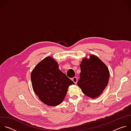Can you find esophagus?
Instances as JSON below:
<instances>
[{
	"label": "esophagus",
	"instance_id": "1",
	"mask_svg": "<svg viewBox=\"0 0 131 131\" xmlns=\"http://www.w3.org/2000/svg\"><path fill=\"white\" fill-rule=\"evenodd\" d=\"M72 80L73 81V82L74 83H75V84H76V83H77V81H78L77 78V77H73V78L72 79Z\"/></svg>",
	"mask_w": 131,
	"mask_h": 131
}]
</instances>
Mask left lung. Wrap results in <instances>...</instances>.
I'll return each mask as SVG.
<instances>
[{
  "instance_id": "obj_1",
  "label": "left lung",
  "mask_w": 131,
  "mask_h": 131,
  "mask_svg": "<svg viewBox=\"0 0 131 131\" xmlns=\"http://www.w3.org/2000/svg\"><path fill=\"white\" fill-rule=\"evenodd\" d=\"M84 58L80 65L81 72L77 84L87 96L95 99L99 96L107 86L110 73L107 66L94 55Z\"/></svg>"
}]
</instances>
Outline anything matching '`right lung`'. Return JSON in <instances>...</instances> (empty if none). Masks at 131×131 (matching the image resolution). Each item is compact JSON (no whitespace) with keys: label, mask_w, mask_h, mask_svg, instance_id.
Wrapping results in <instances>:
<instances>
[{"label":"right lung","mask_w":131,"mask_h":131,"mask_svg":"<svg viewBox=\"0 0 131 131\" xmlns=\"http://www.w3.org/2000/svg\"><path fill=\"white\" fill-rule=\"evenodd\" d=\"M30 78L36 95L44 104L51 106L61 104L69 86L74 84L59 69L58 63L50 57L36 66Z\"/></svg>","instance_id":"add662e5"}]
</instances>
